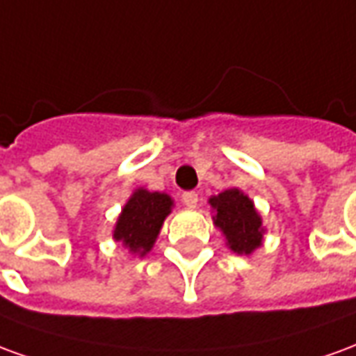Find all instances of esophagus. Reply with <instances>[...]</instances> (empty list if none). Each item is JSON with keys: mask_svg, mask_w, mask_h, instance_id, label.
<instances>
[{"mask_svg": "<svg viewBox=\"0 0 356 356\" xmlns=\"http://www.w3.org/2000/svg\"><path fill=\"white\" fill-rule=\"evenodd\" d=\"M183 204H185L186 208H196L198 206V194L196 193H185L183 194Z\"/></svg>", "mask_w": 356, "mask_h": 356, "instance_id": "34e87169", "label": "esophagus"}]
</instances>
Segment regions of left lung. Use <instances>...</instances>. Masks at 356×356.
Wrapping results in <instances>:
<instances>
[{
    "instance_id": "left-lung-1",
    "label": "left lung",
    "mask_w": 356,
    "mask_h": 356,
    "mask_svg": "<svg viewBox=\"0 0 356 356\" xmlns=\"http://www.w3.org/2000/svg\"><path fill=\"white\" fill-rule=\"evenodd\" d=\"M216 209L213 223L227 238V246L234 254L250 255L263 242V221L254 202L238 188H229L209 198Z\"/></svg>"
}]
</instances>
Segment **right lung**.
I'll return each instance as SVG.
<instances>
[{
	"mask_svg": "<svg viewBox=\"0 0 356 356\" xmlns=\"http://www.w3.org/2000/svg\"><path fill=\"white\" fill-rule=\"evenodd\" d=\"M173 200L165 193L137 188L118 217L114 240L129 248L131 254L147 255L160 234L163 219L170 216Z\"/></svg>",
	"mask_w": 356,
	"mask_h": 356,
	"instance_id": "1",
	"label": "right lung"
}]
</instances>
